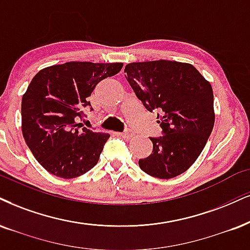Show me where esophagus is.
Returning a JSON list of instances; mask_svg holds the SVG:
<instances>
[{
    "mask_svg": "<svg viewBox=\"0 0 250 250\" xmlns=\"http://www.w3.org/2000/svg\"><path fill=\"white\" fill-rule=\"evenodd\" d=\"M118 135H120V137H123V138H131V137H133V132H132L131 130H126L125 132H122V133H118Z\"/></svg>",
    "mask_w": 250,
    "mask_h": 250,
    "instance_id": "obj_1",
    "label": "esophagus"
}]
</instances>
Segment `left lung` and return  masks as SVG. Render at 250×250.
<instances>
[{
  "mask_svg": "<svg viewBox=\"0 0 250 250\" xmlns=\"http://www.w3.org/2000/svg\"><path fill=\"white\" fill-rule=\"evenodd\" d=\"M125 78L144 106L158 110L162 135L139 167L168 180L187 171L204 149L214 125L213 91L192 64L158 60L126 64Z\"/></svg>",
  "mask_w": 250,
  "mask_h": 250,
  "instance_id": "left-lung-1",
  "label": "left lung"
}]
</instances>
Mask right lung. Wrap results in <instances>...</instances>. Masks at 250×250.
Masks as SVG:
<instances>
[{
    "mask_svg": "<svg viewBox=\"0 0 250 250\" xmlns=\"http://www.w3.org/2000/svg\"><path fill=\"white\" fill-rule=\"evenodd\" d=\"M123 63L72 61L42 69L21 98V132L37 161L52 175L81 176L97 165L110 135L83 127V107L98 82ZM92 110V107H90Z\"/></svg>",
    "mask_w": 250,
    "mask_h": 250,
    "instance_id": "add662e5",
    "label": "right lung"
}]
</instances>
